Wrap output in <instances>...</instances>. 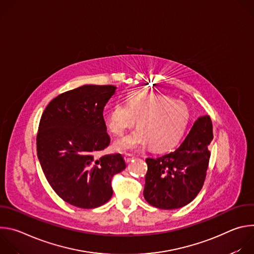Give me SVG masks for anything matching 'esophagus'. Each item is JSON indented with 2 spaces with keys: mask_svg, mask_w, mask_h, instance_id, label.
Instances as JSON below:
<instances>
[{
  "mask_svg": "<svg viewBox=\"0 0 254 254\" xmlns=\"http://www.w3.org/2000/svg\"><path fill=\"white\" fill-rule=\"evenodd\" d=\"M133 158H134V156H132V155H130V154H126L125 157H124L126 163H129Z\"/></svg>",
  "mask_w": 254,
  "mask_h": 254,
  "instance_id": "34e87169",
  "label": "esophagus"
}]
</instances>
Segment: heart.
<instances>
[{
  "label": "heart",
  "instance_id": "b5f03b06",
  "mask_svg": "<svg viewBox=\"0 0 254 254\" xmlns=\"http://www.w3.org/2000/svg\"><path fill=\"white\" fill-rule=\"evenodd\" d=\"M137 121L138 128L115 142L120 152L133 151L150 143L154 151L173 148L182 138L190 122L186 103L164 94L135 91L127 96V104L117 103L105 117L108 129L122 135Z\"/></svg>",
  "mask_w": 254,
  "mask_h": 254
}]
</instances>
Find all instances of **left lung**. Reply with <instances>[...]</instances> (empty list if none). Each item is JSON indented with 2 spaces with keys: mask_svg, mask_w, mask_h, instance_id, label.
<instances>
[{
  "mask_svg": "<svg viewBox=\"0 0 254 254\" xmlns=\"http://www.w3.org/2000/svg\"><path fill=\"white\" fill-rule=\"evenodd\" d=\"M213 139L209 116L199 118L174 152L148 158L143 188L146 201L159 209L181 208L201 191L209 166V144Z\"/></svg>",
  "mask_w": 254,
  "mask_h": 254,
  "instance_id": "left-lung-1",
  "label": "left lung"
}]
</instances>
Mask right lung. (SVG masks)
<instances>
[{"mask_svg": "<svg viewBox=\"0 0 254 254\" xmlns=\"http://www.w3.org/2000/svg\"><path fill=\"white\" fill-rule=\"evenodd\" d=\"M114 85H83L59 94L42 114L36 144L51 188L65 202L96 208L113 196L112 179L126 169L121 154H98L111 142L103 110Z\"/></svg>", "mask_w": 254, "mask_h": 254, "instance_id": "1", "label": "right lung"}]
</instances>
